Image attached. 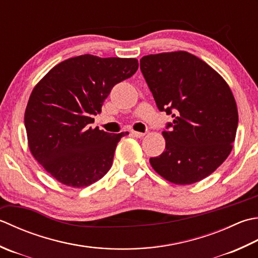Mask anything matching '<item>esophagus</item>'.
<instances>
[{
	"label": "esophagus",
	"instance_id": "1",
	"mask_svg": "<svg viewBox=\"0 0 258 258\" xmlns=\"http://www.w3.org/2000/svg\"><path fill=\"white\" fill-rule=\"evenodd\" d=\"M132 135H134L135 138H143L145 134L142 132H136V131H132Z\"/></svg>",
	"mask_w": 258,
	"mask_h": 258
}]
</instances>
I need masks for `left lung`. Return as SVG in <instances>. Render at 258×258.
Returning <instances> with one entry per match:
<instances>
[{
  "mask_svg": "<svg viewBox=\"0 0 258 258\" xmlns=\"http://www.w3.org/2000/svg\"><path fill=\"white\" fill-rule=\"evenodd\" d=\"M158 108L172 114L163 131V153L151 158L156 173L174 184H192L228 158L238 125L228 84L204 60L186 51L149 54L140 60Z\"/></svg>",
  "mask_w": 258,
  "mask_h": 258,
  "instance_id": "8db88e82",
  "label": "left lung"
}]
</instances>
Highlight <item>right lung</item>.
I'll return each instance as SVG.
<instances>
[{
	"instance_id": "right-lung-1",
	"label": "right lung",
	"mask_w": 258,
	"mask_h": 258,
	"mask_svg": "<svg viewBox=\"0 0 258 258\" xmlns=\"http://www.w3.org/2000/svg\"><path fill=\"white\" fill-rule=\"evenodd\" d=\"M138 68L135 58L83 54L55 64L34 86L24 113L28 146L59 182L84 188L108 172L116 145L128 132L112 134L89 124L114 86Z\"/></svg>"
}]
</instances>
